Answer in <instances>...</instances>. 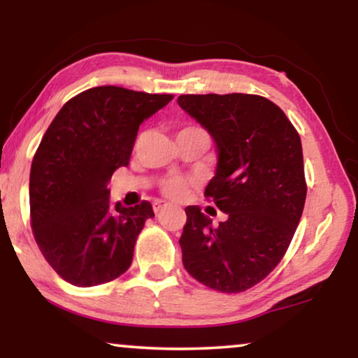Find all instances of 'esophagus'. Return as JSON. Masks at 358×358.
Here are the masks:
<instances>
[{
    "mask_svg": "<svg viewBox=\"0 0 358 358\" xmlns=\"http://www.w3.org/2000/svg\"><path fill=\"white\" fill-rule=\"evenodd\" d=\"M166 207V203H163V202H156L155 205H153V208H155V213H159L161 210H163Z\"/></svg>",
    "mask_w": 358,
    "mask_h": 358,
    "instance_id": "obj_1",
    "label": "esophagus"
}]
</instances>
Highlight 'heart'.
<instances>
[{
  "mask_svg": "<svg viewBox=\"0 0 358 358\" xmlns=\"http://www.w3.org/2000/svg\"><path fill=\"white\" fill-rule=\"evenodd\" d=\"M189 129H199V127H189ZM163 194L169 199H182L189 192V182L182 178H171L163 184Z\"/></svg>",
  "mask_w": 358,
  "mask_h": 358,
  "instance_id": "obj_1",
  "label": "heart"
}]
</instances>
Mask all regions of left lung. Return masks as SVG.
<instances>
[{"label": "left lung", "instance_id": "obj_1", "mask_svg": "<svg viewBox=\"0 0 358 358\" xmlns=\"http://www.w3.org/2000/svg\"><path fill=\"white\" fill-rule=\"evenodd\" d=\"M178 102L217 141V174L205 197L227 213L213 227L197 205L185 208L182 264L212 290L246 292L278 266L300 223V135L280 107L257 94H182Z\"/></svg>", "mask_w": 358, "mask_h": 358}]
</instances>
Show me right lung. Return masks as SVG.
Wrapping results in <instances>:
<instances>
[{
  "mask_svg": "<svg viewBox=\"0 0 358 358\" xmlns=\"http://www.w3.org/2000/svg\"><path fill=\"white\" fill-rule=\"evenodd\" d=\"M119 86L71 97L34 155L29 203L34 238L63 280L96 287L129 271L136 238L153 207L148 200L110 207L107 184L129 166L140 124L173 99Z\"/></svg>",
  "mask_w": 358,
  "mask_h": 358,
  "instance_id": "right-lung-1",
  "label": "right lung"
}]
</instances>
